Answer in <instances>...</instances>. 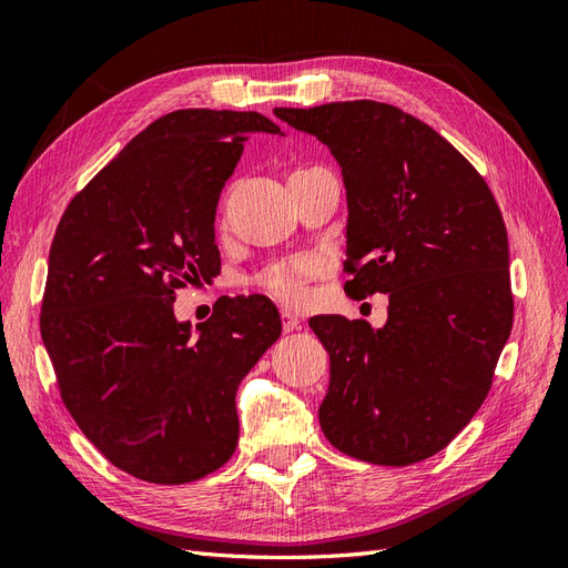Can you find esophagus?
Listing matches in <instances>:
<instances>
[{
	"label": "esophagus",
	"instance_id": "1",
	"mask_svg": "<svg viewBox=\"0 0 568 568\" xmlns=\"http://www.w3.org/2000/svg\"><path fill=\"white\" fill-rule=\"evenodd\" d=\"M282 326H284V332H298L301 329V317L294 315V313H288V311H282Z\"/></svg>",
	"mask_w": 568,
	"mask_h": 568
}]
</instances>
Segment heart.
<instances>
[{
    "instance_id": "heart-1",
    "label": "heart",
    "mask_w": 568,
    "mask_h": 568,
    "mask_svg": "<svg viewBox=\"0 0 568 568\" xmlns=\"http://www.w3.org/2000/svg\"><path fill=\"white\" fill-rule=\"evenodd\" d=\"M313 270L311 261H301L294 265H282L272 267L263 274V286L270 291L272 296H277L284 303H301L305 298V284L303 277Z\"/></svg>"
}]
</instances>
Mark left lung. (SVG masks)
Here are the masks:
<instances>
[{
    "instance_id": "1",
    "label": "left lung",
    "mask_w": 568,
    "mask_h": 568,
    "mask_svg": "<svg viewBox=\"0 0 568 568\" xmlns=\"http://www.w3.org/2000/svg\"><path fill=\"white\" fill-rule=\"evenodd\" d=\"M336 159L348 199L351 298L388 320L313 317L329 353L320 426L355 459L407 467L471 422L511 332L509 246L486 180L443 136L382 101L274 109Z\"/></svg>"
}]
</instances>
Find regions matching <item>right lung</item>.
<instances>
[{"instance_id": "1", "label": "right lung", "mask_w": 568, "mask_h": 568, "mask_svg": "<svg viewBox=\"0 0 568 568\" xmlns=\"http://www.w3.org/2000/svg\"><path fill=\"white\" fill-rule=\"evenodd\" d=\"M253 132L282 134L255 111L153 120L68 203L51 242L40 332L63 405L149 484H189L234 455L236 388L282 334L265 296L217 301L196 329L173 313L175 288L220 272L217 199Z\"/></svg>"}]
</instances>
